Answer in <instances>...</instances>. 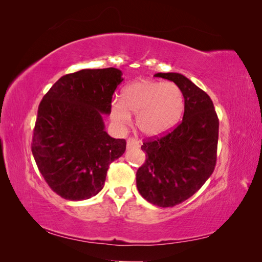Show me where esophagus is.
Masks as SVG:
<instances>
[{"label": "esophagus", "instance_id": "1", "mask_svg": "<svg viewBox=\"0 0 262 262\" xmlns=\"http://www.w3.org/2000/svg\"><path fill=\"white\" fill-rule=\"evenodd\" d=\"M139 147V142H137L135 139H132V137H129V139L127 140V149H132V148H136Z\"/></svg>", "mask_w": 262, "mask_h": 262}]
</instances>
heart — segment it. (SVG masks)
<instances>
[{"label":"heart","mask_w":262,"mask_h":262,"mask_svg":"<svg viewBox=\"0 0 262 262\" xmlns=\"http://www.w3.org/2000/svg\"><path fill=\"white\" fill-rule=\"evenodd\" d=\"M184 108L180 88L172 82L141 79L123 89L121 101L113 100L110 113L113 123L125 128L130 114H136V126L147 136H159L173 128Z\"/></svg>","instance_id":"1"}]
</instances>
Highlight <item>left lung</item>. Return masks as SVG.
<instances>
[{"label": "left lung", "mask_w": 262, "mask_h": 262, "mask_svg": "<svg viewBox=\"0 0 262 262\" xmlns=\"http://www.w3.org/2000/svg\"><path fill=\"white\" fill-rule=\"evenodd\" d=\"M174 82L185 99L183 120L173 130L145 141L147 159L136 172V186L148 202L173 207L192 196L214 172L219 118L205 91L178 73H158Z\"/></svg>", "instance_id": "left-lung-1"}]
</instances>
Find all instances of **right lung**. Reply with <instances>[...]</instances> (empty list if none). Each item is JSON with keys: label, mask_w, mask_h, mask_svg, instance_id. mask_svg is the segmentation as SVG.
<instances>
[{"label": "right lung", "mask_w": 262, "mask_h": 262, "mask_svg": "<svg viewBox=\"0 0 262 262\" xmlns=\"http://www.w3.org/2000/svg\"><path fill=\"white\" fill-rule=\"evenodd\" d=\"M121 76L117 68L79 70L62 76L40 101L32 154L48 186L66 200L98 194L110 164L125 152L126 141L111 137L103 120Z\"/></svg>", "instance_id": "add662e5"}]
</instances>
